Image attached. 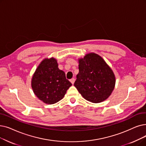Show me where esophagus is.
I'll return each instance as SVG.
<instances>
[{"label":"esophagus","instance_id":"34e87169","mask_svg":"<svg viewBox=\"0 0 146 146\" xmlns=\"http://www.w3.org/2000/svg\"><path fill=\"white\" fill-rule=\"evenodd\" d=\"M70 82H71L72 84H74V81H75V79L74 78H72V79H71L70 80Z\"/></svg>","mask_w":146,"mask_h":146}]
</instances>
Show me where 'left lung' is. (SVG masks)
<instances>
[{
  "mask_svg": "<svg viewBox=\"0 0 146 146\" xmlns=\"http://www.w3.org/2000/svg\"><path fill=\"white\" fill-rule=\"evenodd\" d=\"M79 73L74 85L85 99L98 103L108 98L114 90L115 77L98 55L90 53L79 60Z\"/></svg>",
  "mask_w": 146,
  "mask_h": 146,
  "instance_id": "left-lung-1",
  "label": "left lung"
}]
</instances>
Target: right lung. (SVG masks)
I'll list each match as a JSON object with an SVG mask.
<instances>
[{
	"mask_svg": "<svg viewBox=\"0 0 146 146\" xmlns=\"http://www.w3.org/2000/svg\"><path fill=\"white\" fill-rule=\"evenodd\" d=\"M72 85L65 73L58 67L56 60L51 58L43 60L31 80L36 96L45 103L52 104L61 100Z\"/></svg>",
	"mask_w": 146,
	"mask_h": 146,
	"instance_id": "obj_1",
	"label": "right lung"
}]
</instances>
